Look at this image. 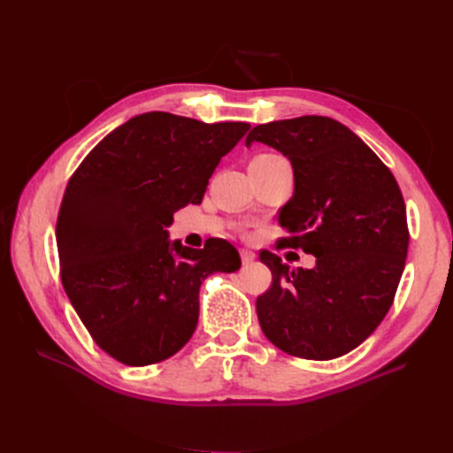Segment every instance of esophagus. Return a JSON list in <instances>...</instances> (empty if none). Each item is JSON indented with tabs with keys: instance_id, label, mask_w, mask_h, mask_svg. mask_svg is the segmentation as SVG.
Masks as SVG:
<instances>
[{
	"instance_id": "34e87169",
	"label": "esophagus",
	"mask_w": 453,
	"mask_h": 453,
	"mask_svg": "<svg viewBox=\"0 0 453 453\" xmlns=\"http://www.w3.org/2000/svg\"><path fill=\"white\" fill-rule=\"evenodd\" d=\"M240 255H242V263L243 265H251L253 260L257 258V255L253 251H250V250H240Z\"/></svg>"
}]
</instances>
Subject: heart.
<instances>
[{
  "label": "heart",
  "instance_id": "heart-1",
  "mask_svg": "<svg viewBox=\"0 0 453 453\" xmlns=\"http://www.w3.org/2000/svg\"><path fill=\"white\" fill-rule=\"evenodd\" d=\"M273 155H260V157H257V158H272Z\"/></svg>",
  "mask_w": 453,
  "mask_h": 453
}]
</instances>
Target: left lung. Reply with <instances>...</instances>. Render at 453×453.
<instances>
[{
    "label": "left lung",
    "mask_w": 453,
    "mask_h": 453,
    "mask_svg": "<svg viewBox=\"0 0 453 453\" xmlns=\"http://www.w3.org/2000/svg\"><path fill=\"white\" fill-rule=\"evenodd\" d=\"M255 142L293 166L280 245L315 257L313 268L291 270L281 257L260 253L272 272V287L257 298L260 328L295 357H342L376 331L393 304L410 240L401 188L357 134L328 117L258 125L245 145Z\"/></svg>",
    "instance_id": "obj_1"
}]
</instances>
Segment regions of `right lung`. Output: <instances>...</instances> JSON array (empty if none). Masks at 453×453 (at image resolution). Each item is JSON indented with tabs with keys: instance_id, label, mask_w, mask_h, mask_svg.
Masks as SVG:
<instances>
[{
	"instance_id": "add662e5",
	"label": "right lung",
	"mask_w": 453,
	"mask_h": 453,
	"mask_svg": "<svg viewBox=\"0 0 453 453\" xmlns=\"http://www.w3.org/2000/svg\"><path fill=\"white\" fill-rule=\"evenodd\" d=\"M251 127L150 111L96 145L67 183L57 223L64 289L105 353L128 366L180 351L198 325L200 285L236 272L225 240H170L173 213L200 203L213 170Z\"/></svg>"
}]
</instances>
